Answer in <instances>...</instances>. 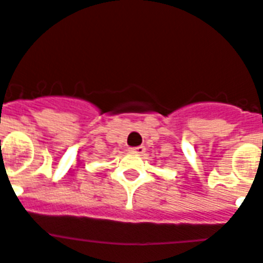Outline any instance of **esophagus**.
Instances as JSON below:
<instances>
[{
	"instance_id": "obj_1",
	"label": "esophagus",
	"mask_w": 263,
	"mask_h": 263,
	"mask_svg": "<svg viewBox=\"0 0 263 263\" xmlns=\"http://www.w3.org/2000/svg\"><path fill=\"white\" fill-rule=\"evenodd\" d=\"M130 152H133V153H137V155H142L145 152V146H136V147H130Z\"/></svg>"
}]
</instances>
